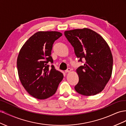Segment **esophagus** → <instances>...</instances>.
Returning <instances> with one entry per match:
<instances>
[{
    "label": "esophagus",
    "instance_id": "obj_1",
    "mask_svg": "<svg viewBox=\"0 0 126 126\" xmlns=\"http://www.w3.org/2000/svg\"><path fill=\"white\" fill-rule=\"evenodd\" d=\"M71 70L70 68H68V69L65 71V72H69L70 71H71Z\"/></svg>",
    "mask_w": 126,
    "mask_h": 126
}]
</instances>
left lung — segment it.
I'll return each instance as SVG.
<instances>
[{
  "label": "left lung",
  "mask_w": 126,
  "mask_h": 126,
  "mask_svg": "<svg viewBox=\"0 0 126 126\" xmlns=\"http://www.w3.org/2000/svg\"><path fill=\"white\" fill-rule=\"evenodd\" d=\"M64 34L74 47L78 62L85 61L76 70L79 82L75 90L87 96L101 92L112 71L113 58L108 45L100 35L88 28L68 30Z\"/></svg>",
  "instance_id": "left-lung-1"
}]
</instances>
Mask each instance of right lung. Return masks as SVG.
I'll return each mask as SVG.
<instances>
[{
    "mask_svg": "<svg viewBox=\"0 0 126 126\" xmlns=\"http://www.w3.org/2000/svg\"><path fill=\"white\" fill-rule=\"evenodd\" d=\"M62 36L57 32H38L23 45L19 53L17 66L22 85L32 97L45 99L56 92L63 76L52 64L54 42Z\"/></svg>",
    "mask_w": 126,
    "mask_h": 126,
    "instance_id": "right-lung-1",
    "label": "right lung"
}]
</instances>
